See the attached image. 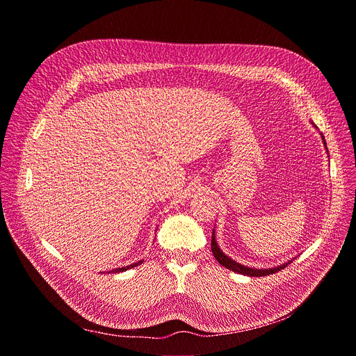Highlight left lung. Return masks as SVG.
Wrapping results in <instances>:
<instances>
[{
    "label": "left lung",
    "mask_w": 356,
    "mask_h": 356,
    "mask_svg": "<svg viewBox=\"0 0 356 356\" xmlns=\"http://www.w3.org/2000/svg\"><path fill=\"white\" fill-rule=\"evenodd\" d=\"M312 124H314V123H312ZM314 126H315V124H314ZM322 140H323V145H325V147H326L325 137H323V136H322ZM327 154H329V153H327ZM211 253H213V256L216 257L218 262H219L222 266H225L226 269L233 270V272H236V273H241V275L253 276V277H259V276H266V275L276 273V272H279L280 269H285V268L292 262V260H289V262H286V264L279 265V266H276V268H269V269H254V268H249V266L241 265V264H238V262H234V260H232L229 256H226V254L220 250V248H219L218 243H216L215 230H213V233H211Z\"/></svg>",
    "instance_id": "1"
}]
</instances>
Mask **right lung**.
Returning <instances> with one entry per match:
<instances>
[{
  "label": "right lung",
  "instance_id": "right-lung-1",
  "mask_svg": "<svg viewBox=\"0 0 356 356\" xmlns=\"http://www.w3.org/2000/svg\"><path fill=\"white\" fill-rule=\"evenodd\" d=\"M138 265H141V260H140V262H137V264H133V265H129V266H124V268H115V269H113L111 272H114V273H117V272H124V270L131 269V268L138 266ZM108 273H110V272H108Z\"/></svg>",
  "mask_w": 356,
  "mask_h": 356
}]
</instances>
